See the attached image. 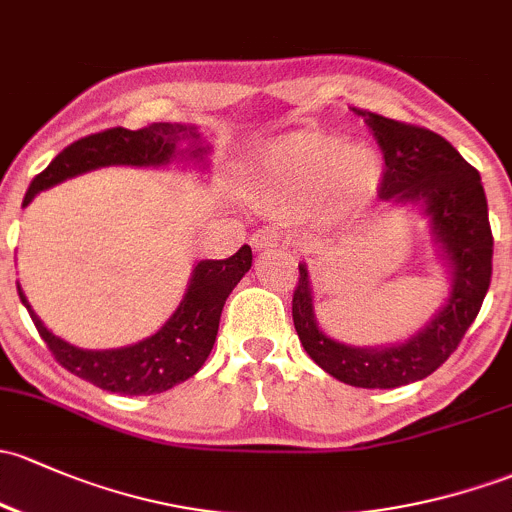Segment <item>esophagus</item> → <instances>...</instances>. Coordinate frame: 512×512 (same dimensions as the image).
Returning <instances> with one entry per match:
<instances>
[{
	"label": "esophagus",
	"mask_w": 512,
	"mask_h": 512,
	"mask_svg": "<svg viewBox=\"0 0 512 512\" xmlns=\"http://www.w3.org/2000/svg\"><path fill=\"white\" fill-rule=\"evenodd\" d=\"M250 245L255 247L257 252H262V250H274V247L284 250V247H287L289 242H287V238H284L282 233H279L277 228H262V230H257L255 235H252Z\"/></svg>",
	"instance_id": "34e87169"
}]
</instances>
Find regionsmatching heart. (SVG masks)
Instances as JSON below:
<instances>
[{
    "label": "heart",
    "mask_w": 512,
    "mask_h": 512,
    "mask_svg": "<svg viewBox=\"0 0 512 512\" xmlns=\"http://www.w3.org/2000/svg\"><path fill=\"white\" fill-rule=\"evenodd\" d=\"M247 188L257 206L299 213L324 193L328 223L365 213L383 188V159L368 144L301 132L262 149L247 169Z\"/></svg>",
    "instance_id": "1"
}]
</instances>
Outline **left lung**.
Masks as SVG:
<instances>
[{
  "label": "left lung",
  "mask_w": 512,
  "mask_h": 512,
  "mask_svg": "<svg viewBox=\"0 0 512 512\" xmlns=\"http://www.w3.org/2000/svg\"><path fill=\"white\" fill-rule=\"evenodd\" d=\"M383 149L380 198L422 203L434 242L449 267L451 292L427 326L407 341L383 348H355L326 336L316 324L309 270L299 265L292 316L309 358L328 375L353 387L410 385L432 375L456 351L481 311L493 272V235L481 174L432 129L355 110Z\"/></svg>",
  "instance_id": "8db88e82"
}]
</instances>
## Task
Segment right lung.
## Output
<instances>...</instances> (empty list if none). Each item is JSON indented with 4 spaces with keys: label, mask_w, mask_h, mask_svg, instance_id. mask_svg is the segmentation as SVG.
I'll use <instances>...</instances> for the list:
<instances>
[{
    "label": "right lung",
    "mask_w": 512,
    "mask_h": 512,
    "mask_svg": "<svg viewBox=\"0 0 512 512\" xmlns=\"http://www.w3.org/2000/svg\"><path fill=\"white\" fill-rule=\"evenodd\" d=\"M184 141L189 147L179 150L178 144ZM206 154L208 147L203 144L198 129L179 125V122H154L142 129H105L63 149L31 181L24 206H29L39 191H46L85 171L100 169V166H166L176 157L206 164ZM250 267V245H242L228 260H201L193 267L184 299L171 319L154 336L134 346L112 348V351H85L58 338L34 314L19 284L16 289L36 331L41 333L48 351L63 368L100 390L120 392V395H157L184 383L201 370L213 351L225 299Z\"/></svg>",
    "instance_id": "right-lung-1"
}]
</instances>
